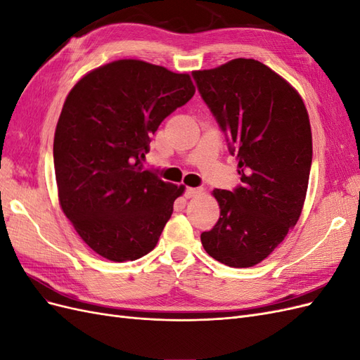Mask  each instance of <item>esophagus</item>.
<instances>
[{
    "mask_svg": "<svg viewBox=\"0 0 360 360\" xmlns=\"http://www.w3.org/2000/svg\"><path fill=\"white\" fill-rule=\"evenodd\" d=\"M202 193V189L201 188H186V191H184V197L186 198H193L197 197V195Z\"/></svg>",
    "mask_w": 360,
    "mask_h": 360,
    "instance_id": "esophagus-1",
    "label": "esophagus"
}]
</instances>
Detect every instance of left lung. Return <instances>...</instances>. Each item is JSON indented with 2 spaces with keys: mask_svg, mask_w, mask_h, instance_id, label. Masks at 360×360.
Here are the masks:
<instances>
[{
  "mask_svg": "<svg viewBox=\"0 0 360 360\" xmlns=\"http://www.w3.org/2000/svg\"><path fill=\"white\" fill-rule=\"evenodd\" d=\"M192 75L228 135L242 180L233 192H212L221 216L201 234V243L222 264L252 267L274 252L300 217L312 162L308 111L282 76L252 58Z\"/></svg>",
  "mask_w": 360,
  "mask_h": 360,
  "instance_id": "obj_1",
  "label": "left lung"
}]
</instances>
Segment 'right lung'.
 <instances>
[{"label":"right lung","mask_w":360,"mask_h":360,"mask_svg":"<svg viewBox=\"0 0 360 360\" xmlns=\"http://www.w3.org/2000/svg\"><path fill=\"white\" fill-rule=\"evenodd\" d=\"M188 73L117 60L86 73L66 97L53 136L60 205L101 257L123 263L158 245L184 186L144 168L150 136L192 99Z\"/></svg>","instance_id":"obj_1"}]
</instances>
